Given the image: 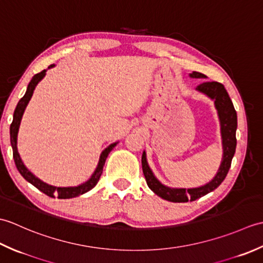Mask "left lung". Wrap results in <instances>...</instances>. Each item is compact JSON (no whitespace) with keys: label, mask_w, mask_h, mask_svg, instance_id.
Masks as SVG:
<instances>
[{"label":"left lung","mask_w":263,"mask_h":263,"mask_svg":"<svg viewBox=\"0 0 263 263\" xmlns=\"http://www.w3.org/2000/svg\"><path fill=\"white\" fill-rule=\"evenodd\" d=\"M192 78H205L204 74L200 72H193ZM197 90L204 92L212 99H215V105L219 115L220 125H221V136H222V146H224V156L222 161L214 180L205 184L204 186L197 189H171L167 187L156 178L150 171L148 163L146 160V154H142L141 163L143 175L146 177L148 186L158 195L171 202H187V201H194L206 193L214 191L215 189L220 185L221 182L225 180L228 171L232 164L233 156L235 154L236 148V128H237V115L234 108L232 99L228 96V92L224 85L220 82L211 81L203 82L197 87Z\"/></svg>","instance_id":"left-lung-1"}]
</instances>
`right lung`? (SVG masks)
<instances>
[{"instance_id": "1", "label": "right lung", "mask_w": 263, "mask_h": 263, "mask_svg": "<svg viewBox=\"0 0 263 263\" xmlns=\"http://www.w3.org/2000/svg\"><path fill=\"white\" fill-rule=\"evenodd\" d=\"M52 66H54V65H49L48 69L52 68ZM45 73H46V70H43L42 72H39V73L32 77V79L30 80L29 85H28L25 96L19 100L18 105H16V107L14 109V114H13V121H12V123H11V126H10L11 146H12V149H13V158H14V163H15L16 168H18L19 173L22 176H24L26 181L31 183L33 186H36L39 191L45 193L46 195H48V197H51V198L58 197L59 199H70V198H74V197H78V195L90 191L92 187H95V185H96L99 181L100 175H102V173H103L105 160H106V158H107L108 154L111 152V149L116 146L117 142L109 144V146L104 150L102 155H100L98 166H97L96 171H95V173L92 174V176L89 178L86 183L81 184V185H79V186L55 187V186L48 185V184L42 182L41 180H38L35 175H32L31 173L26 168V166L24 165V163H22V160L20 158L18 149H16V136H18L20 121H21L22 114H24V111H25L26 106L28 103H29V100L32 96V92H33V90H35V87L37 86V83L43 79Z\"/></svg>"}]
</instances>
